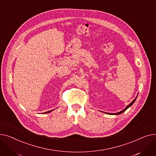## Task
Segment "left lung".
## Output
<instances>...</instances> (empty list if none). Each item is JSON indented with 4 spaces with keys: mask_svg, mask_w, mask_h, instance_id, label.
I'll return each mask as SVG.
<instances>
[{
    "mask_svg": "<svg viewBox=\"0 0 156 156\" xmlns=\"http://www.w3.org/2000/svg\"><path fill=\"white\" fill-rule=\"evenodd\" d=\"M137 97V96H136ZM136 97L131 102V103H130L129 105H128V106H126V108L124 109H123V110L122 111H121V112H118V113H108V114H109V115H120V114H121V113H123L125 111H126V109H128V108H129V107H130L133 103H134V102L135 101V100H136Z\"/></svg>",
    "mask_w": 156,
    "mask_h": 156,
    "instance_id": "obj_1",
    "label": "left lung"
}]
</instances>
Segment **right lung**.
<instances>
[{
  "label": "right lung",
  "mask_w": 156,
  "mask_h": 156,
  "mask_svg": "<svg viewBox=\"0 0 156 156\" xmlns=\"http://www.w3.org/2000/svg\"><path fill=\"white\" fill-rule=\"evenodd\" d=\"M51 111H53V110H51V111H49V112H45V113H49V112H51Z\"/></svg>",
  "instance_id": "obj_1"
}]
</instances>
